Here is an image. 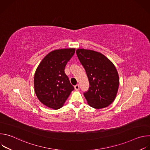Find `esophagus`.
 I'll use <instances>...</instances> for the list:
<instances>
[{"instance_id":"obj_1","label":"esophagus","mask_w":150,"mask_h":150,"mask_svg":"<svg viewBox=\"0 0 150 150\" xmlns=\"http://www.w3.org/2000/svg\"><path fill=\"white\" fill-rule=\"evenodd\" d=\"M74 88H75V90L76 91H78V90H79V85L78 84H77V85H75Z\"/></svg>"}]
</instances>
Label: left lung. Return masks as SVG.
I'll list each match as a JSON object with an SVG mask.
<instances>
[{"label":"left lung","instance_id":"1","mask_svg":"<svg viewBox=\"0 0 150 150\" xmlns=\"http://www.w3.org/2000/svg\"><path fill=\"white\" fill-rule=\"evenodd\" d=\"M77 56L86 71L90 87L83 95L88 104L97 109L105 108L115 100L119 78L114 64L102 53L78 49Z\"/></svg>","mask_w":150,"mask_h":150}]
</instances>
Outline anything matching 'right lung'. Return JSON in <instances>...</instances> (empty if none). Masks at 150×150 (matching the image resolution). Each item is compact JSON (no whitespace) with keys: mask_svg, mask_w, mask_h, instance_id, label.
I'll use <instances>...</instances> for the list:
<instances>
[{"mask_svg":"<svg viewBox=\"0 0 150 150\" xmlns=\"http://www.w3.org/2000/svg\"><path fill=\"white\" fill-rule=\"evenodd\" d=\"M75 52V48L52 51L42 59L35 71V94L39 101L49 108H61L74 90L65 73V68Z\"/></svg>","mask_w":150,"mask_h":150,"instance_id":"obj_1","label":"right lung"}]
</instances>
